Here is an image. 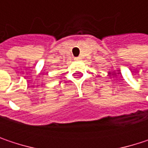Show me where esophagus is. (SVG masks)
<instances>
[{
	"mask_svg": "<svg viewBox=\"0 0 148 148\" xmlns=\"http://www.w3.org/2000/svg\"><path fill=\"white\" fill-rule=\"evenodd\" d=\"M80 58L79 57H74V60H76V61H78V60H79Z\"/></svg>",
	"mask_w": 148,
	"mask_h": 148,
	"instance_id": "34e87169",
	"label": "esophagus"
}]
</instances>
